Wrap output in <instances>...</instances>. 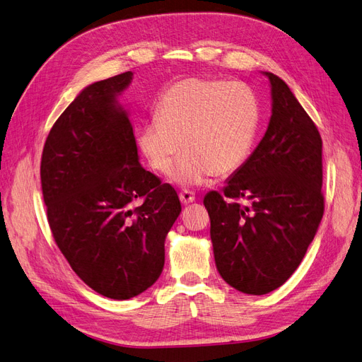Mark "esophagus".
Wrapping results in <instances>:
<instances>
[{
  "label": "esophagus",
  "instance_id": "34e87169",
  "mask_svg": "<svg viewBox=\"0 0 362 362\" xmlns=\"http://www.w3.org/2000/svg\"><path fill=\"white\" fill-rule=\"evenodd\" d=\"M180 199H181V202L184 205H187V204H190V202L194 201V193L189 192V190H184V192L180 193Z\"/></svg>",
  "mask_w": 362,
  "mask_h": 362
}]
</instances>
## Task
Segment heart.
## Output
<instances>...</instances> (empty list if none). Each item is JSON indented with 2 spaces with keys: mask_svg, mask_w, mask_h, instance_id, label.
<instances>
[{
  "mask_svg": "<svg viewBox=\"0 0 362 362\" xmlns=\"http://www.w3.org/2000/svg\"><path fill=\"white\" fill-rule=\"evenodd\" d=\"M157 112L141 127L138 144L161 175L170 172L184 146L187 153L173 173L181 185L238 170L259 126V102L243 82L185 79L163 94Z\"/></svg>",
  "mask_w": 362,
  "mask_h": 362,
  "instance_id": "heart-1",
  "label": "heart"
}]
</instances>
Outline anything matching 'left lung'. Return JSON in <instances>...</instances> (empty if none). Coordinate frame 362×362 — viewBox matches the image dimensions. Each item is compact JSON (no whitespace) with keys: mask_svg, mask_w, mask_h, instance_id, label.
<instances>
[{"mask_svg":"<svg viewBox=\"0 0 362 362\" xmlns=\"http://www.w3.org/2000/svg\"><path fill=\"white\" fill-rule=\"evenodd\" d=\"M267 74L265 136L223 192L204 199L220 276L248 295H265L292 276L325 211L319 130L286 82Z\"/></svg>","mask_w":362,"mask_h":362,"instance_id":"8db88e82","label":"left lung"}]
</instances>
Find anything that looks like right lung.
I'll list each match as a JSON object with an SVG mask.
<instances>
[{"label":"right lung","mask_w":362,"mask_h":362,"mask_svg":"<svg viewBox=\"0 0 362 362\" xmlns=\"http://www.w3.org/2000/svg\"><path fill=\"white\" fill-rule=\"evenodd\" d=\"M132 76L86 86L49 132L40 163L58 248L86 286L118 301L157 281L181 213L175 189L139 163L127 112L117 105Z\"/></svg>","instance_id":"obj_1"}]
</instances>
